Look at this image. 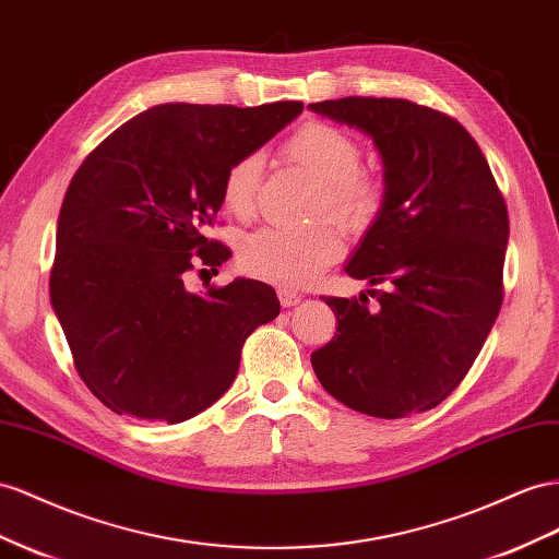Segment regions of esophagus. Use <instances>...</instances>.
I'll list each match as a JSON object with an SVG mask.
<instances>
[{"label": "esophagus", "instance_id": "1", "mask_svg": "<svg viewBox=\"0 0 559 559\" xmlns=\"http://www.w3.org/2000/svg\"><path fill=\"white\" fill-rule=\"evenodd\" d=\"M277 296H280V304L284 308H292V306L300 304V294L296 289H292V286H277Z\"/></svg>", "mask_w": 559, "mask_h": 559}]
</instances>
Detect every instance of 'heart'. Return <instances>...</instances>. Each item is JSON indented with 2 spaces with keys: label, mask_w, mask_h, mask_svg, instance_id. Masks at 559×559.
Segmentation results:
<instances>
[{
  "label": "heart",
  "mask_w": 559,
  "mask_h": 559,
  "mask_svg": "<svg viewBox=\"0 0 559 559\" xmlns=\"http://www.w3.org/2000/svg\"><path fill=\"white\" fill-rule=\"evenodd\" d=\"M284 155L304 167L320 192L314 211H331L348 228L359 230L376 218L383 204L379 176L359 169V145L350 133L329 122L300 124L284 141ZM263 157L247 153L237 157L223 176V202L233 214L249 216L261 183ZM343 253V233L324 218L312 225H275L251 233L239 247V265L245 273L284 286H300L314 280Z\"/></svg>",
  "instance_id": "b5f03b06"
}]
</instances>
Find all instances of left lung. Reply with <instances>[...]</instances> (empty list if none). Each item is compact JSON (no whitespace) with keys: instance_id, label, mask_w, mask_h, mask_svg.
<instances>
[{"instance_id":"left-lung-1","label":"left lung","mask_w":559,"mask_h":559,"mask_svg":"<svg viewBox=\"0 0 559 559\" xmlns=\"http://www.w3.org/2000/svg\"><path fill=\"white\" fill-rule=\"evenodd\" d=\"M312 112L369 133L383 206L345 273L369 298L324 296L336 334L310 361L331 397L404 418L444 402L471 371L503 304L508 206L479 145L454 117L406 98L348 96Z\"/></svg>"}]
</instances>
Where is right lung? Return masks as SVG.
Returning a JSON list of instances; mask_svg holds the SVG:
<instances>
[{
    "instance_id": "obj_1",
    "label": "right lung",
    "mask_w": 559,
    "mask_h": 559,
    "mask_svg": "<svg viewBox=\"0 0 559 559\" xmlns=\"http://www.w3.org/2000/svg\"><path fill=\"white\" fill-rule=\"evenodd\" d=\"M304 103H164L86 155L56 228L49 294L80 379L115 414L183 420L235 381L245 341L280 314L273 286L235 280L190 294L186 275L230 249L206 230L230 164Z\"/></svg>"
}]
</instances>
